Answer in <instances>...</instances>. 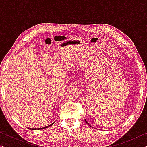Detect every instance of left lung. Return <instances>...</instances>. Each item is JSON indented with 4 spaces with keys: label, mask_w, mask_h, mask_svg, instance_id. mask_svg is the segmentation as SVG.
Returning <instances> with one entry per match:
<instances>
[{
    "label": "left lung",
    "mask_w": 147,
    "mask_h": 147,
    "mask_svg": "<svg viewBox=\"0 0 147 147\" xmlns=\"http://www.w3.org/2000/svg\"><path fill=\"white\" fill-rule=\"evenodd\" d=\"M85 121H86V123H87V124H88V125H89V124H88V122H87V121H86V120H85ZM89 126H90V125H89Z\"/></svg>",
    "instance_id": "obj_1"
}]
</instances>
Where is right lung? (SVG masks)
<instances>
[{
    "label": "right lung",
    "instance_id": "right-lung-1",
    "mask_svg": "<svg viewBox=\"0 0 147 147\" xmlns=\"http://www.w3.org/2000/svg\"><path fill=\"white\" fill-rule=\"evenodd\" d=\"M54 123H53V124H50V125H49V126H45V127H43V128H28L30 129V130H42V129H45V128H49L50 126H51Z\"/></svg>",
    "mask_w": 147,
    "mask_h": 147
}]
</instances>
